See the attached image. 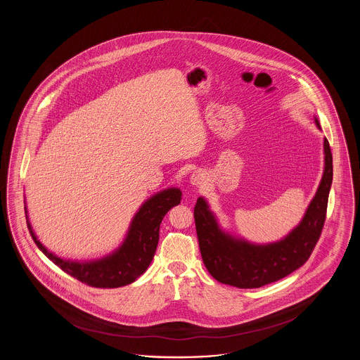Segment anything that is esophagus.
Instances as JSON below:
<instances>
[{
  "label": "esophagus",
  "instance_id": "1",
  "mask_svg": "<svg viewBox=\"0 0 360 360\" xmlns=\"http://www.w3.org/2000/svg\"><path fill=\"white\" fill-rule=\"evenodd\" d=\"M204 182H205V175H204V172H194L190 175V184H191L193 186H200V185H202Z\"/></svg>",
  "mask_w": 360,
  "mask_h": 360
}]
</instances>
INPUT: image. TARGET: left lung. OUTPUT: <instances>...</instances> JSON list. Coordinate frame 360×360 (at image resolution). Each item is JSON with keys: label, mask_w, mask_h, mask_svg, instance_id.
Masks as SVG:
<instances>
[{"label": "left lung", "mask_w": 360, "mask_h": 360, "mask_svg": "<svg viewBox=\"0 0 360 360\" xmlns=\"http://www.w3.org/2000/svg\"><path fill=\"white\" fill-rule=\"evenodd\" d=\"M320 128L319 120L314 119ZM324 174L304 219L288 236L270 244H254L225 233L202 197L194 206L200 251L209 274L239 289H255L276 282L300 269L313 252L326 223L333 166L324 139Z\"/></svg>", "instance_id": "1"}]
</instances>
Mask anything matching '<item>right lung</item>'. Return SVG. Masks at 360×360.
Here are the masks:
<instances>
[{
	"label": "right lung",
	"mask_w": 360,
	"mask_h": 360,
	"mask_svg": "<svg viewBox=\"0 0 360 360\" xmlns=\"http://www.w3.org/2000/svg\"><path fill=\"white\" fill-rule=\"evenodd\" d=\"M181 197L182 191L178 188H166L150 197L137 210L120 247L106 257L90 262H74L53 255L36 238L27 206L25 217L36 245L52 263L89 286L113 289L129 285L146 273L156 251L160 223L172 206L179 205Z\"/></svg>",
	"instance_id": "add662e5"
}]
</instances>
